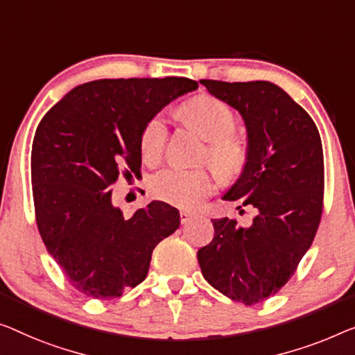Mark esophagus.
<instances>
[{
	"label": "esophagus",
	"instance_id": "obj_1",
	"mask_svg": "<svg viewBox=\"0 0 355 355\" xmlns=\"http://www.w3.org/2000/svg\"><path fill=\"white\" fill-rule=\"evenodd\" d=\"M194 216V214H189L187 210H182L180 211V221H182V225H187L189 220H191Z\"/></svg>",
	"mask_w": 355,
	"mask_h": 355
}]
</instances>
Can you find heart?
<instances>
[{
	"mask_svg": "<svg viewBox=\"0 0 355 355\" xmlns=\"http://www.w3.org/2000/svg\"><path fill=\"white\" fill-rule=\"evenodd\" d=\"M180 114L209 145V161L220 180L230 183L241 175L247 164V150L231 134L237 125L236 113L228 103L214 95H198L182 105ZM167 121L157 114L150 119L140 137L141 156L146 162L161 159L167 144ZM214 189V178L205 171L166 168L153 177L151 193L164 202L193 209Z\"/></svg>",
	"mask_w": 355,
	"mask_h": 355,
	"instance_id": "heart-1",
	"label": "heart"
}]
</instances>
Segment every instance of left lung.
<instances>
[{"label":"left lung","instance_id":"obj_1","mask_svg":"<svg viewBox=\"0 0 355 355\" xmlns=\"http://www.w3.org/2000/svg\"><path fill=\"white\" fill-rule=\"evenodd\" d=\"M214 97L239 111L247 127V164L225 193L250 226L214 221L215 236L199 248L202 276L247 306L276 295L314 241L324 202V151L311 116L269 81L200 79Z\"/></svg>","mask_w":355,"mask_h":355}]
</instances>
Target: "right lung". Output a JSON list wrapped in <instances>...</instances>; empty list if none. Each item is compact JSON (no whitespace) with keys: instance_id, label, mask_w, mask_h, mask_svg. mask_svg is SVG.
I'll list each match as a JSON object with an SVG mask.
<instances>
[{"instance_id":"right-lung-1","label":"right lung","mask_w":355,"mask_h":355,"mask_svg":"<svg viewBox=\"0 0 355 355\" xmlns=\"http://www.w3.org/2000/svg\"><path fill=\"white\" fill-rule=\"evenodd\" d=\"M188 78L98 79L71 89L47 111L31 146L36 225L73 287L118 298L144 282L151 253L180 226L175 207L153 200L134 215L111 202L123 166H141L145 125L180 95Z\"/></svg>"}]
</instances>
